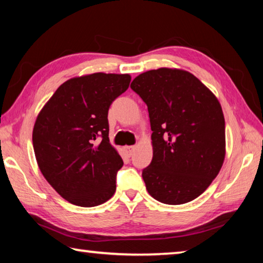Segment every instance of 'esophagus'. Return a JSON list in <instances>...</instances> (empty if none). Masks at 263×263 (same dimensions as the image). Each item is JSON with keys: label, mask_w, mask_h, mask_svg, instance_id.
<instances>
[{"label": "esophagus", "mask_w": 263, "mask_h": 263, "mask_svg": "<svg viewBox=\"0 0 263 263\" xmlns=\"http://www.w3.org/2000/svg\"><path fill=\"white\" fill-rule=\"evenodd\" d=\"M135 149H136L135 146H125V147H124V151H125V153L128 155V157H131L132 153L135 152Z\"/></svg>", "instance_id": "obj_1"}]
</instances>
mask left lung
Here are the masks:
<instances>
[{
  "label": "left lung",
  "instance_id": "obj_1",
  "mask_svg": "<svg viewBox=\"0 0 263 263\" xmlns=\"http://www.w3.org/2000/svg\"><path fill=\"white\" fill-rule=\"evenodd\" d=\"M148 109L153 158L142 171L148 194L179 205L197 198L225 159V119L219 101L189 72L159 68L133 80Z\"/></svg>",
  "mask_w": 263,
  "mask_h": 263
}]
</instances>
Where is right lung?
I'll list each match as a JSON object with an SVG mask.
<instances>
[{
  "mask_svg": "<svg viewBox=\"0 0 263 263\" xmlns=\"http://www.w3.org/2000/svg\"><path fill=\"white\" fill-rule=\"evenodd\" d=\"M130 81L128 74L105 73L69 79L35 119L32 142L39 169L74 205H100L115 194L123 160L110 144L108 111Z\"/></svg>",
  "mask_w": 263,
  "mask_h": 263,
  "instance_id": "obj_1",
  "label": "right lung"
}]
</instances>
